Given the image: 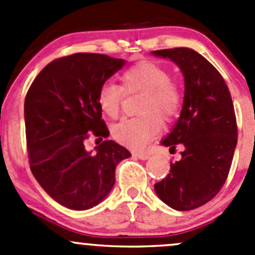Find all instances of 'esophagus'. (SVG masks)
I'll list each match as a JSON object with an SVG mask.
<instances>
[{
	"mask_svg": "<svg viewBox=\"0 0 255 255\" xmlns=\"http://www.w3.org/2000/svg\"><path fill=\"white\" fill-rule=\"evenodd\" d=\"M134 156H137L138 159H140V160H146V159H149V154L148 153H142V151H138V153H134L133 154Z\"/></svg>",
	"mask_w": 255,
	"mask_h": 255,
	"instance_id": "1",
	"label": "esophagus"
}]
</instances>
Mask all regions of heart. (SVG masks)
Returning a JSON list of instances; mask_svg holds the SVG:
<instances>
[{
  "instance_id": "b5f03b06",
  "label": "heart",
  "mask_w": 255,
  "mask_h": 255,
  "mask_svg": "<svg viewBox=\"0 0 255 255\" xmlns=\"http://www.w3.org/2000/svg\"><path fill=\"white\" fill-rule=\"evenodd\" d=\"M123 87L127 91L144 92L140 112L145 115L125 118L113 126L112 135L117 142L132 149H142L161 129V120L176 115L181 105V94L170 81L168 71L151 61H142L130 66L122 74ZM122 89L112 82L102 85L97 95L100 109L110 117L120 112Z\"/></svg>"
}]
</instances>
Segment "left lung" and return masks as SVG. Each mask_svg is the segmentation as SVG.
I'll return each mask as SVG.
<instances>
[{
	"label": "left lung",
	"instance_id": "obj_1",
	"mask_svg": "<svg viewBox=\"0 0 255 255\" xmlns=\"http://www.w3.org/2000/svg\"><path fill=\"white\" fill-rule=\"evenodd\" d=\"M176 64L185 82L184 104L161 145H184L170 174L154 185L159 199L176 211L197 208L225 184L237 145V122L230 90L217 69L189 48L151 51Z\"/></svg>",
	"mask_w": 255,
	"mask_h": 255
}]
</instances>
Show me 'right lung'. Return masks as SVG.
I'll use <instances>...</instances> for the list:
<instances>
[{"instance_id":"obj_1","label":"right lung","mask_w":255,"mask_h":255,"mask_svg":"<svg viewBox=\"0 0 255 255\" xmlns=\"http://www.w3.org/2000/svg\"><path fill=\"white\" fill-rule=\"evenodd\" d=\"M125 64V59L104 54H73L48 64L28 90L24 122L30 170L61 206H97L115 185L116 166L130 156L113 140H104L94 153L84 145L89 131L109 137L97 95Z\"/></svg>"}]
</instances>
